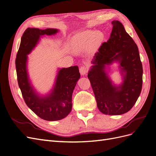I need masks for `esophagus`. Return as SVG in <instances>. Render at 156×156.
Returning <instances> with one entry per match:
<instances>
[{
  "instance_id": "obj_1",
  "label": "esophagus",
  "mask_w": 156,
  "mask_h": 156,
  "mask_svg": "<svg viewBox=\"0 0 156 156\" xmlns=\"http://www.w3.org/2000/svg\"><path fill=\"white\" fill-rule=\"evenodd\" d=\"M88 65H85V66H81V68L79 69V72L81 73V75H85L87 74V73L88 72Z\"/></svg>"
}]
</instances>
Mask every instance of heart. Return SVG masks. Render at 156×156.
I'll list each match as a JSON object with an SVG mask.
<instances>
[{
    "label": "heart",
    "mask_w": 156,
    "mask_h": 156,
    "mask_svg": "<svg viewBox=\"0 0 156 156\" xmlns=\"http://www.w3.org/2000/svg\"><path fill=\"white\" fill-rule=\"evenodd\" d=\"M104 34L100 31L86 30L78 33L71 39V46L75 50H82L90 47H98L104 40Z\"/></svg>",
    "instance_id": "heart-1"
}]
</instances>
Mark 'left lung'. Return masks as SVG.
I'll use <instances>...</instances> for the list:
<instances>
[{
  "instance_id": "left-lung-1",
  "label": "left lung",
  "mask_w": 156,
  "mask_h": 156,
  "mask_svg": "<svg viewBox=\"0 0 156 156\" xmlns=\"http://www.w3.org/2000/svg\"><path fill=\"white\" fill-rule=\"evenodd\" d=\"M109 40L94 54L88 78L99 110L104 114L118 115L131 109L140 94L142 65L136 43L120 22L113 20ZM118 62L123 81L115 85L108 75V66Z\"/></svg>"
}]
</instances>
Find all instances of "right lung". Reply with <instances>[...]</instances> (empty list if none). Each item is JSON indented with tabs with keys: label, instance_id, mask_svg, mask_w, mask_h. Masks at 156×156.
Listing matches in <instances>:
<instances>
[{
	"label": "right lung",
	"instance_id": "1",
	"mask_svg": "<svg viewBox=\"0 0 156 156\" xmlns=\"http://www.w3.org/2000/svg\"><path fill=\"white\" fill-rule=\"evenodd\" d=\"M58 29L27 28L21 39L16 59L18 85L27 106L40 118L47 121L64 119L71 111L72 94L81 75L78 66L58 69L55 82L48 94L41 96L32 85L27 72L28 54L44 35H53Z\"/></svg>",
	"mask_w": 156,
	"mask_h": 156
}]
</instances>
